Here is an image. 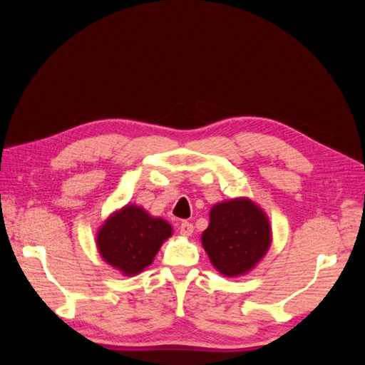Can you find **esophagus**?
Listing matches in <instances>:
<instances>
[{"instance_id":"1","label":"esophagus","mask_w":365,"mask_h":365,"mask_svg":"<svg viewBox=\"0 0 365 365\" xmlns=\"http://www.w3.org/2000/svg\"><path fill=\"white\" fill-rule=\"evenodd\" d=\"M180 233L182 236H192L193 233V225L190 222H187V220H182L181 225H180Z\"/></svg>"}]
</instances>
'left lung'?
I'll use <instances>...</instances> for the list:
<instances>
[{
  "label": "left lung",
  "mask_w": 365,
  "mask_h": 365,
  "mask_svg": "<svg viewBox=\"0 0 365 365\" xmlns=\"http://www.w3.org/2000/svg\"><path fill=\"white\" fill-rule=\"evenodd\" d=\"M271 240L269 219L250 197L215 204L201 236L210 262L225 277H239L256 268Z\"/></svg>",
  "instance_id": "obj_1"
}]
</instances>
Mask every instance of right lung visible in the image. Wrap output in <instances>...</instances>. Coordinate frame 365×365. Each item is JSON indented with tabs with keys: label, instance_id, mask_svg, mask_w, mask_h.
<instances>
[{
	"label": "right lung",
	"instance_id": "right-lung-1",
	"mask_svg": "<svg viewBox=\"0 0 365 365\" xmlns=\"http://www.w3.org/2000/svg\"><path fill=\"white\" fill-rule=\"evenodd\" d=\"M172 233L168 220L153 217L140 205L128 204L108 216L97 231L96 244L108 264L132 277L149 267Z\"/></svg>",
	"mask_w": 365,
	"mask_h": 365
}]
</instances>
